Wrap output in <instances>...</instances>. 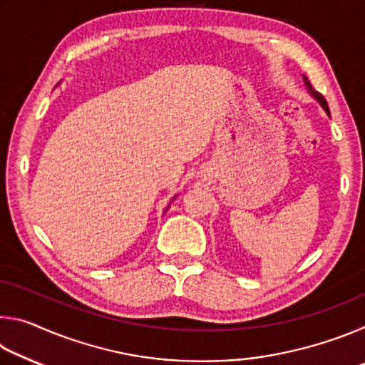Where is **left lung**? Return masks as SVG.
Masks as SVG:
<instances>
[{
    "label": "left lung",
    "instance_id": "left-lung-1",
    "mask_svg": "<svg viewBox=\"0 0 365 365\" xmlns=\"http://www.w3.org/2000/svg\"><path fill=\"white\" fill-rule=\"evenodd\" d=\"M304 82H306V86H307V90L309 91H311V93L314 95V96H316V100L320 103V104H322V108L327 110V114H329L330 115V110H329V104H327V101H325V98L322 96V95H320V93H317V91L316 90H314L312 88V86H311V83H309L307 82V78L304 77Z\"/></svg>",
    "mask_w": 365,
    "mask_h": 365
}]
</instances>
